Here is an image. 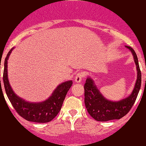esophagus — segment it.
<instances>
[{
	"label": "esophagus",
	"instance_id": "esophagus-1",
	"mask_svg": "<svg viewBox=\"0 0 146 146\" xmlns=\"http://www.w3.org/2000/svg\"><path fill=\"white\" fill-rule=\"evenodd\" d=\"M84 75L82 73H78V74H77L76 75H75V82H76V83H80L81 82V81H82V78H84Z\"/></svg>",
	"mask_w": 146,
	"mask_h": 146
}]
</instances>
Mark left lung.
I'll return each mask as SVG.
<instances>
[{
    "label": "left lung",
    "mask_w": 146,
    "mask_h": 146,
    "mask_svg": "<svg viewBox=\"0 0 146 146\" xmlns=\"http://www.w3.org/2000/svg\"><path fill=\"white\" fill-rule=\"evenodd\" d=\"M133 56L137 71V77L131 94L119 101H111L104 97L98 89L95 82L88 76L84 84V103L88 113L96 121H107L119 119L130 111L135 104L141 84V73L138 58L133 48L125 46Z\"/></svg>",
    "instance_id": "8db88e82"
}]
</instances>
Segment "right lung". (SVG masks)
Instances as JSON below:
<instances>
[{"instance_id": "right-lung-1", "label": "right lung", "mask_w": 146, "mask_h": 146, "mask_svg": "<svg viewBox=\"0 0 146 146\" xmlns=\"http://www.w3.org/2000/svg\"><path fill=\"white\" fill-rule=\"evenodd\" d=\"M13 49L14 48L10 50L5 60L3 78L6 94L10 102L16 112L27 121L37 123H47L51 121L61 110L66 93L73 84V81L68 80L60 84L53 90L51 96L44 101L41 102L26 101L14 93L8 80L7 60Z\"/></svg>"}]
</instances>
